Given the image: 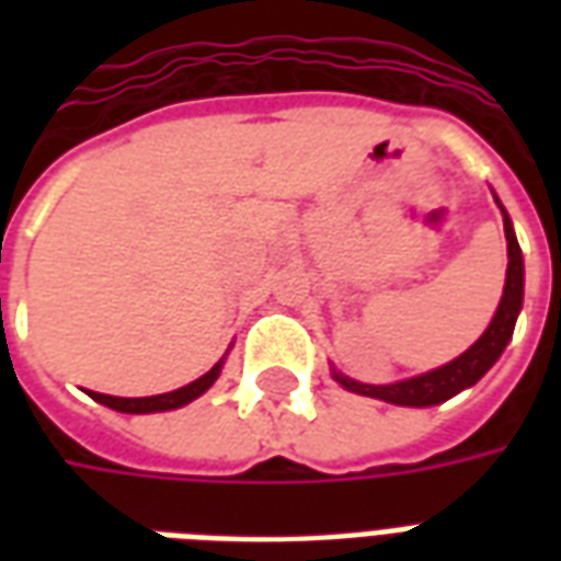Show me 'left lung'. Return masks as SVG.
Returning a JSON list of instances; mask_svg holds the SVG:
<instances>
[{
    "label": "left lung",
    "mask_w": 561,
    "mask_h": 561,
    "mask_svg": "<svg viewBox=\"0 0 561 561\" xmlns=\"http://www.w3.org/2000/svg\"><path fill=\"white\" fill-rule=\"evenodd\" d=\"M495 204L502 209V221H505L507 273L505 291H502L499 309H495L490 328L481 333V340L474 342L471 348H466L459 357H454L450 364L438 366V369H430V373H421V376L402 378V381H393V385H364V381H354V378L342 376V373L333 369L336 385H342L345 390H352V393H360V397H373V400L390 402V405L426 409V405H438V402L457 397L459 390L478 385V381L490 373V366L502 357V352L507 348V342L514 336V324H517L519 309H523V252H519L517 233H514V225H511L507 209L502 207L499 197H495Z\"/></svg>",
    "instance_id": "8db88e82"
}]
</instances>
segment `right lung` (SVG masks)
Returning <instances> with one entry per match:
<instances>
[{"mask_svg": "<svg viewBox=\"0 0 561 561\" xmlns=\"http://www.w3.org/2000/svg\"><path fill=\"white\" fill-rule=\"evenodd\" d=\"M221 366H225V357H221L219 364L213 366L209 373L195 378L192 385L171 390V393H159V397H135V400H128V397H111V393H95V390H90V397L95 402L107 405V409H114V412H123V414L173 412V409H183V405H188L192 400H197L201 393H207V390L216 385V378L221 376Z\"/></svg>", "mask_w": 561, "mask_h": 561, "instance_id": "right-lung-1", "label": "right lung"}]
</instances>
